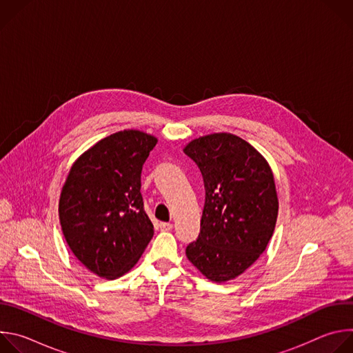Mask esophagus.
<instances>
[{
  "instance_id": "34e87169",
  "label": "esophagus",
  "mask_w": 353,
  "mask_h": 353,
  "mask_svg": "<svg viewBox=\"0 0 353 353\" xmlns=\"http://www.w3.org/2000/svg\"><path fill=\"white\" fill-rule=\"evenodd\" d=\"M172 229H173V225H172V223H168V222L161 223V230H163V232H169V230H172Z\"/></svg>"
}]
</instances>
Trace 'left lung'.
<instances>
[{"label": "left lung", "instance_id": "1", "mask_svg": "<svg viewBox=\"0 0 353 353\" xmlns=\"http://www.w3.org/2000/svg\"><path fill=\"white\" fill-rule=\"evenodd\" d=\"M183 150L205 185L199 236L185 256L207 279L232 281L260 259L274 234L279 203L272 169L253 145L230 132L198 137Z\"/></svg>", "mask_w": 353, "mask_h": 353}]
</instances>
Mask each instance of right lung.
<instances>
[{"label": "right lung", "instance_id": "right-lung-1", "mask_svg": "<svg viewBox=\"0 0 353 353\" xmlns=\"http://www.w3.org/2000/svg\"><path fill=\"white\" fill-rule=\"evenodd\" d=\"M157 143L155 135L123 130L86 149L68 172L59 201L61 230L72 254L100 278L127 274L154 236L139 190Z\"/></svg>", "mask_w": 353, "mask_h": 353}]
</instances>
